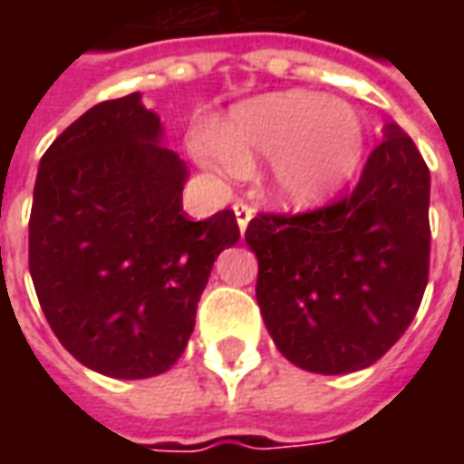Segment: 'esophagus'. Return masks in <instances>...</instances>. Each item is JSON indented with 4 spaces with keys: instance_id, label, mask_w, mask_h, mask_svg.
Here are the masks:
<instances>
[{
    "instance_id": "obj_1",
    "label": "esophagus",
    "mask_w": 464,
    "mask_h": 464,
    "mask_svg": "<svg viewBox=\"0 0 464 464\" xmlns=\"http://www.w3.org/2000/svg\"><path fill=\"white\" fill-rule=\"evenodd\" d=\"M233 213H236V221H238V228H241V233H246V228H248V223H251V218H253V208L248 206V203L236 201L233 203Z\"/></svg>"
}]
</instances>
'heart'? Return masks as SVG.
I'll return each instance as SVG.
<instances>
[{
	"label": "heart",
	"instance_id": "heart-1",
	"mask_svg": "<svg viewBox=\"0 0 464 464\" xmlns=\"http://www.w3.org/2000/svg\"><path fill=\"white\" fill-rule=\"evenodd\" d=\"M213 149L233 171L273 159V201L305 211L358 176L368 153V123L345 102L311 92H278L233 106L213 131Z\"/></svg>",
	"mask_w": 464,
	"mask_h": 464
}]
</instances>
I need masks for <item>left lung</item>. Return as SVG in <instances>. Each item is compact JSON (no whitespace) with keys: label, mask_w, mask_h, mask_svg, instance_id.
Returning a JSON list of instances; mask_svg holds the SVG:
<instances>
[{"label":"left lung","mask_w":464,"mask_h":464,"mask_svg":"<svg viewBox=\"0 0 464 464\" xmlns=\"http://www.w3.org/2000/svg\"><path fill=\"white\" fill-rule=\"evenodd\" d=\"M428 166L408 133L388 123L343 201L298 216L258 213L248 223L256 298L283 358L345 375L400 341L428 285Z\"/></svg>","instance_id":"left-lung-1"}]
</instances>
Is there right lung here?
Listing matches in <instances>:
<instances>
[{
  "mask_svg": "<svg viewBox=\"0 0 464 464\" xmlns=\"http://www.w3.org/2000/svg\"><path fill=\"white\" fill-rule=\"evenodd\" d=\"M161 139L133 92L79 116L36 173V298L59 343L109 378H153L181 358L213 261L241 238L228 208L183 213L188 169Z\"/></svg>",
  "mask_w": 464,
  "mask_h": 464,
  "instance_id": "add662e5",
  "label": "right lung"
}]
</instances>
